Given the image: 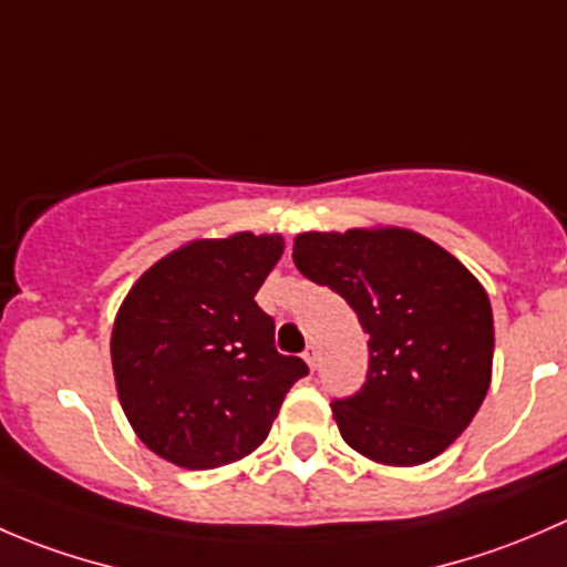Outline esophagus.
<instances>
[{
  "label": "esophagus",
  "instance_id": "esophagus-1",
  "mask_svg": "<svg viewBox=\"0 0 567 567\" xmlns=\"http://www.w3.org/2000/svg\"><path fill=\"white\" fill-rule=\"evenodd\" d=\"M305 359H307V364H310V368L316 370V368H318V348H316V346H307Z\"/></svg>",
  "mask_w": 567,
  "mask_h": 567
}]
</instances>
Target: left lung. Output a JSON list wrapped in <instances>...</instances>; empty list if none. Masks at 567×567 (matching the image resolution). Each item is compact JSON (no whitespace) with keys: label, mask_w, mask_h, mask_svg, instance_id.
I'll return each mask as SVG.
<instances>
[{"label":"left lung","mask_w":567,"mask_h":567,"mask_svg":"<svg viewBox=\"0 0 567 567\" xmlns=\"http://www.w3.org/2000/svg\"><path fill=\"white\" fill-rule=\"evenodd\" d=\"M293 262L351 305L370 334L362 390L331 400L348 447L386 466L436 458L483 405L494 316L483 285L411 230L301 233Z\"/></svg>","instance_id":"obj_1"}]
</instances>
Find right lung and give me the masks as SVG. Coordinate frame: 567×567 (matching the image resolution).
<instances>
[{"instance_id":"right-lung-1","label":"right lung","mask_w":567,"mask_h":567,"mask_svg":"<svg viewBox=\"0 0 567 567\" xmlns=\"http://www.w3.org/2000/svg\"><path fill=\"white\" fill-rule=\"evenodd\" d=\"M279 236L194 241L147 268L120 307L112 368L136 436L183 468H216L266 442L285 394L310 373L274 346L255 293Z\"/></svg>"}]
</instances>
